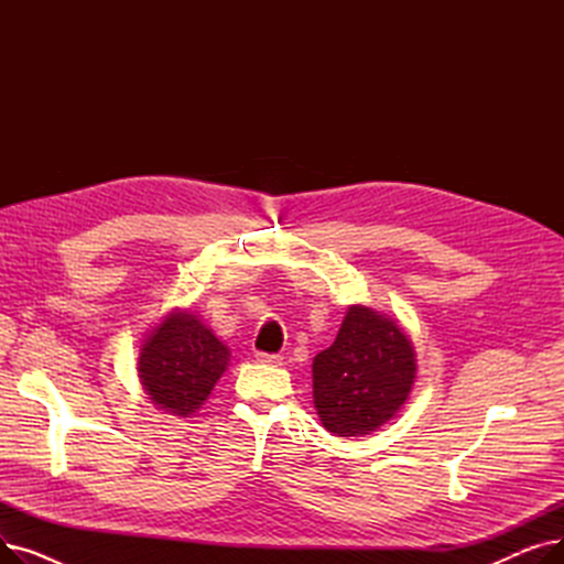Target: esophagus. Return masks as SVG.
Wrapping results in <instances>:
<instances>
[{"mask_svg": "<svg viewBox=\"0 0 564 564\" xmlns=\"http://www.w3.org/2000/svg\"><path fill=\"white\" fill-rule=\"evenodd\" d=\"M256 359H258L260 364H267V366H281V364H283V357H281V354H267V351H258V354H256Z\"/></svg>", "mask_w": 564, "mask_h": 564, "instance_id": "esophagus-1", "label": "esophagus"}]
</instances>
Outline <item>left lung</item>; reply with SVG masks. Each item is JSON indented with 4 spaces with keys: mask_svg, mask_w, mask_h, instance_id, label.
Returning <instances> with one entry per match:
<instances>
[{
    "mask_svg": "<svg viewBox=\"0 0 564 564\" xmlns=\"http://www.w3.org/2000/svg\"><path fill=\"white\" fill-rule=\"evenodd\" d=\"M416 379V351L400 324L349 306L332 347L313 359V402L336 436H364L389 423Z\"/></svg>",
    "mask_w": 564,
    "mask_h": 564,
    "instance_id": "left-lung-1",
    "label": "left lung"
}]
</instances>
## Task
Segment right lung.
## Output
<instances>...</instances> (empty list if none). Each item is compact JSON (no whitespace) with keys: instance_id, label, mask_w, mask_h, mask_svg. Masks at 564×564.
<instances>
[{"instance_id":"1","label":"right lung","mask_w":564,"mask_h":564,"mask_svg":"<svg viewBox=\"0 0 564 564\" xmlns=\"http://www.w3.org/2000/svg\"><path fill=\"white\" fill-rule=\"evenodd\" d=\"M228 361V347L198 315L171 311L143 340L137 370L160 409L187 419L213 393Z\"/></svg>"}]
</instances>
